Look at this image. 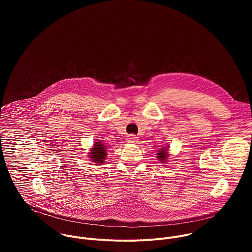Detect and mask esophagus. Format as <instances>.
<instances>
[{"label":"esophagus","instance_id":"34e87169","mask_svg":"<svg viewBox=\"0 0 252 252\" xmlns=\"http://www.w3.org/2000/svg\"><path fill=\"white\" fill-rule=\"evenodd\" d=\"M136 135H134V134H131V135H129L128 136V138H127V140L128 141H130V142H134V141H136Z\"/></svg>","mask_w":252,"mask_h":252}]
</instances>
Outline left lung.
<instances>
[{
    "mask_svg": "<svg viewBox=\"0 0 252 252\" xmlns=\"http://www.w3.org/2000/svg\"><path fill=\"white\" fill-rule=\"evenodd\" d=\"M167 148L169 147H165V148H161L159 150V152L157 154L158 155V159H159V162H165L166 159H167V157H168V154H167Z\"/></svg>",
    "mask_w": 252,
    "mask_h": 252,
    "instance_id": "1",
    "label": "left lung"
}]
</instances>
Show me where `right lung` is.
Instances as JSON below:
<instances>
[{
	"mask_svg": "<svg viewBox=\"0 0 252 252\" xmlns=\"http://www.w3.org/2000/svg\"><path fill=\"white\" fill-rule=\"evenodd\" d=\"M106 151L107 148L104 143L100 142L99 140H96L94 142V147L91 149L90 152V158L91 160H93L94 163H102L104 162L106 158Z\"/></svg>",
	"mask_w": 252,
	"mask_h": 252,
	"instance_id": "add662e5",
	"label": "right lung"
}]
</instances>
